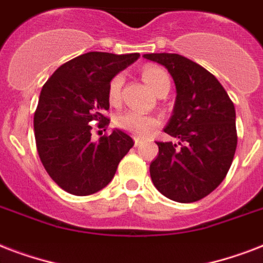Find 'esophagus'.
Here are the masks:
<instances>
[{
  "label": "esophagus",
  "mask_w": 263,
  "mask_h": 263,
  "mask_svg": "<svg viewBox=\"0 0 263 263\" xmlns=\"http://www.w3.org/2000/svg\"><path fill=\"white\" fill-rule=\"evenodd\" d=\"M140 143H142V142H140V140L138 139V138H136V139H135V147H139Z\"/></svg>",
  "instance_id": "esophagus-1"
}]
</instances>
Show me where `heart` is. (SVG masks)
I'll return each instance as SVG.
<instances>
[{
  "mask_svg": "<svg viewBox=\"0 0 263 263\" xmlns=\"http://www.w3.org/2000/svg\"><path fill=\"white\" fill-rule=\"evenodd\" d=\"M142 79L157 95L171 87V79L168 73L156 65H146L142 69ZM123 75H116L107 86V101L113 106H117L121 98ZM116 125L125 132H129L135 138H147L157 127L158 120L153 116L143 115L135 110H125L116 117Z\"/></svg>",
  "mask_w": 263,
  "mask_h": 263,
  "instance_id": "1",
  "label": "heart"
}]
</instances>
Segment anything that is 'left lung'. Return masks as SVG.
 <instances>
[{"mask_svg":"<svg viewBox=\"0 0 263 263\" xmlns=\"http://www.w3.org/2000/svg\"><path fill=\"white\" fill-rule=\"evenodd\" d=\"M144 59L164 65L176 86L173 115L164 131L177 142H157L150 164L156 188L169 199L191 203L225 179L236 152V111L221 83L199 64L173 53Z\"/></svg>","mask_w":263,"mask_h":263,"instance_id":"obj_1","label":"left lung"}]
</instances>
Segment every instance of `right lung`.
<instances>
[{"instance_id": "right-lung-1", "label": "right lung", "mask_w": 263, "mask_h": 263, "mask_svg": "<svg viewBox=\"0 0 263 263\" xmlns=\"http://www.w3.org/2000/svg\"><path fill=\"white\" fill-rule=\"evenodd\" d=\"M139 53L113 54L90 51L63 64L43 84L34 115L39 158L55 184L72 195H91L106 187L120 161L134 146L121 129L98 142L90 123L106 128L107 86Z\"/></svg>"}]
</instances>
